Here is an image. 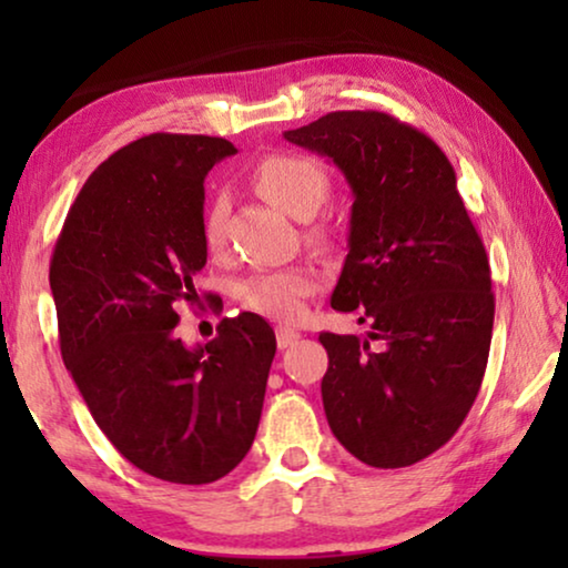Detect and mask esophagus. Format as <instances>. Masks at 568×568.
<instances>
[{
  "mask_svg": "<svg viewBox=\"0 0 568 568\" xmlns=\"http://www.w3.org/2000/svg\"><path fill=\"white\" fill-rule=\"evenodd\" d=\"M297 338H300V331L297 328H286V325H278V328H276V344H278V348H290Z\"/></svg>",
  "mask_w": 568,
  "mask_h": 568,
  "instance_id": "esophagus-1",
  "label": "esophagus"
}]
</instances>
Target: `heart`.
I'll use <instances>...</instances> for the list:
<instances>
[{
  "label": "heart",
  "instance_id": "b5f03b06",
  "mask_svg": "<svg viewBox=\"0 0 568 568\" xmlns=\"http://www.w3.org/2000/svg\"><path fill=\"white\" fill-rule=\"evenodd\" d=\"M253 183L271 204L286 214H315L328 199L331 181L321 162L297 152H274L263 158L253 170ZM224 235V199L216 196L204 216V243L209 251L222 245ZM317 290V274L307 266L261 271L247 276L237 290V300L255 315L271 321L292 323L305 313V302Z\"/></svg>",
  "mask_w": 568,
  "mask_h": 568
}]
</instances>
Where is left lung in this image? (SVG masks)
<instances>
[{
	"label": "left lung",
	"instance_id": "1",
	"mask_svg": "<svg viewBox=\"0 0 568 568\" xmlns=\"http://www.w3.org/2000/svg\"><path fill=\"white\" fill-rule=\"evenodd\" d=\"M286 142L333 160L354 191L348 255L331 307L369 333H321L331 432L372 468H406L460 429L494 328L486 247L455 170L424 131L379 111H336Z\"/></svg>",
	"mask_w": 568,
	"mask_h": 568
}]
</instances>
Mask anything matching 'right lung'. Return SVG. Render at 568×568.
Returning <instances> with one entry per match:
<instances>
[{
  "mask_svg": "<svg viewBox=\"0 0 568 568\" xmlns=\"http://www.w3.org/2000/svg\"><path fill=\"white\" fill-rule=\"evenodd\" d=\"M235 152L201 134L121 146L82 185L51 258L61 356L92 418L170 484H212L243 460L276 354L253 313L224 317L196 348L175 333V305L199 300L206 266L204 178Z\"/></svg>",
  "mask_w": 568,
  "mask_h": 568,
  "instance_id": "1",
  "label": "right lung"
}]
</instances>
